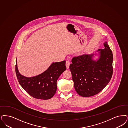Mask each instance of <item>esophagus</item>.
Instances as JSON below:
<instances>
[{
    "mask_svg": "<svg viewBox=\"0 0 128 128\" xmlns=\"http://www.w3.org/2000/svg\"><path fill=\"white\" fill-rule=\"evenodd\" d=\"M70 62L68 60H66V68L67 69H68L69 68V66H70Z\"/></svg>",
    "mask_w": 128,
    "mask_h": 128,
    "instance_id": "obj_1",
    "label": "esophagus"
}]
</instances>
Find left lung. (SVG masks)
Wrapping results in <instances>:
<instances>
[{"instance_id":"8db88e82","label":"left lung","mask_w":128,"mask_h":128,"mask_svg":"<svg viewBox=\"0 0 128 128\" xmlns=\"http://www.w3.org/2000/svg\"><path fill=\"white\" fill-rule=\"evenodd\" d=\"M104 48L99 49L98 60H92L94 54L82 55L72 59L70 69L76 92L82 97L97 94L110 82L113 74L112 52L104 43Z\"/></svg>"}]
</instances>
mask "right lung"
<instances>
[{"instance_id":"obj_1","label":"right lung","mask_w":128,"mask_h":128,"mask_svg":"<svg viewBox=\"0 0 128 128\" xmlns=\"http://www.w3.org/2000/svg\"><path fill=\"white\" fill-rule=\"evenodd\" d=\"M66 61L53 63L48 70L35 77L27 78L18 72L17 63L16 74L20 85L32 97L40 100H48L53 97L56 90V82L66 70Z\"/></svg>"}]
</instances>
